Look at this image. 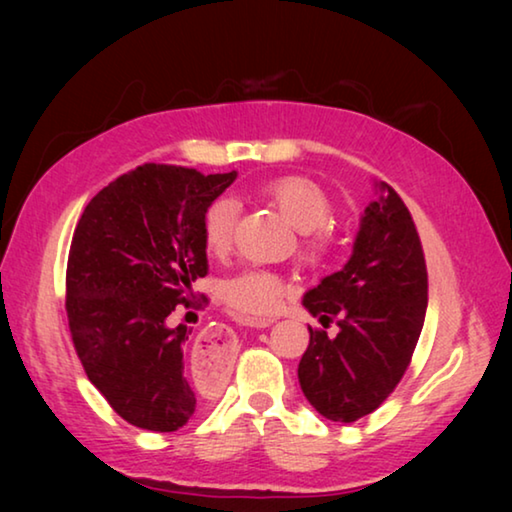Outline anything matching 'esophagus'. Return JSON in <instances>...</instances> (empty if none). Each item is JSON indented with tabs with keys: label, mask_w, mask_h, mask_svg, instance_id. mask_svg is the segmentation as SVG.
Wrapping results in <instances>:
<instances>
[{
	"label": "esophagus",
	"mask_w": 512,
	"mask_h": 512,
	"mask_svg": "<svg viewBox=\"0 0 512 512\" xmlns=\"http://www.w3.org/2000/svg\"><path fill=\"white\" fill-rule=\"evenodd\" d=\"M250 325L268 327L273 325V318L250 320ZM232 352H235V336H232V329L225 325L203 329L194 343V354L201 359L205 368H221L223 361L232 357Z\"/></svg>",
	"instance_id": "34e87169"
}]
</instances>
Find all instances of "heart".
Masks as SVG:
<instances>
[{
    "label": "heart",
    "mask_w": 512,
    "mask_h": 512,
    "mask_svg": "<svg viewBox=\"0 0 512 512\" xmlns=\"http://www.w3.org/2000/svg\"><path fill=\"white\" fill-rule=\"evenodd\" d=\"M262 196L275 205L293 228L302 232L300 255L309 264H318L332 253L323 225L332 216V203L314 180L302 176H284L262 185ZM239 219V203L230 196H221L210 203L203 216V239L210 253L221 255L232 246L235 225ZM289 282L284 277L250 268V271L230 277L223 284V300L239 318L262 320L280 309L289 296Z\"/></svg>",
    "instance_id": "obj_1"
}]
</instances>
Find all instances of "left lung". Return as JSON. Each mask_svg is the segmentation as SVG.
<instances>
[{
  "label": "left lung",
  "mask_w": 512,
  "mask_h": 512,
  "mask_svg": "<svg viewBox=\"0 0 512 512\" xmlns=\"http://www.w3.org/2000/svg\"><path fill=\"white\" fill-rule=\"evenodd\" d=\"M375 192L361 214L348 264L302 298L320 323L339 325L334 339L309 327V348L298 366L309 404L334 422L359 420L393 393L427 314L418 230L393 187L375 183Z\"/></svg>",
  "instance_id": "8db88e82"
}]
</instances>
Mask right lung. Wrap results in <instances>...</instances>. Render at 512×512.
<instances>
[{
  "label": "right lung",
  "mask_w": 512,
  "mask_h": 512,
  "mask_svg": "<svg viewBox=\"0 0 512 512\" xmlns=\"http://www.w3.org/2000/svg\"><path fill=\"white\" fill-rule=\"evenodd\" d=\"M237 171L142 164L85 207L67 259V318L88 379L126 422L176 431L196 411L187 325L167 318L207 275L203 216Z\"/></svg>",
  "instance_id": "1"
}]
</instances>
